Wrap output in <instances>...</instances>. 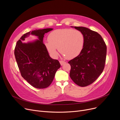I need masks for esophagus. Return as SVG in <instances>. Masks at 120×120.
I'll list each match as a JSON object with an SVG mask.
<instances>
[{"label":"esophagus","mask_w":120,"mask_h":120,"mask_svg":"<svg viewBox=\"0 0 120 120\" xmlns=\"http://www.w3.org/2000/svg\"><path fill=\"white\" fill-rule=\"evenodd\" d=\"M60 63L61 66H63V65H64L66 63V62L65 61H60Z\"/></svg>","instance_id":"obj_1"}]
</instances>
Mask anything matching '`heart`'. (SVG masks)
<instances>
[{
  "label": "heart",
  "mask_w": 120,
  "mask_h": 120,
  "mask_svg": "<svg viewBox=\"0 0 120 120\" xmlns=\"http://www.w3.org/2000/svg\"><path fill=\"white\" fill-rule=\"evenodd\" d=\"M48 39L44 44L51 55L57 56L59 49L60 52L68 59L78 56L84 44L83 34L80 31L72 29L55 30L49 34Z\"/></svg>",
  "instance_id": "b5f03b06"
}]
</instances>
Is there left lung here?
I'll list each match as a JSON object with an SVG mask.
<instances>
[{
    "instance_id": "obj_1",
    "label": "left lung",
    "mask_w": 120,
    "mask_h": 120,
    "mask_svg": "<svg viewBox=\"0 0 120 120\" xmlns=\"http://www.w3.org/2000/svg\"><path fill=\"white\" fill-rule=\"evenodd\" d=\"M80 31L84 38L83 48L78 56L68 63L71 66L70 77L76 84L85 87L94 82L104 68L106 45L97 32L82 26H71Z\"/></svg>"
}]
</instances>
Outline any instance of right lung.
<instances>
[{
  "instance_id": "add662e5",
  "label": "right lung",
  "mask_w": 120,
  "mask_h": 120,
  "mask_svg": "<svg viewBox=\"0 0 120 120\" xmlns=\"http://www.w3.org/2000/svg\"><path fill=\"white\" fill-rule=\"evenodd\" d=\"M52 28L36 29L21 37L15 48L14 55L22 76L32 86L43 89L50 86L56 72L61 65L57 60L52 59L43 42L45 33ZM30 34L37 36L38 39L23 43Z\"/></svg>"
}]
</instances>
